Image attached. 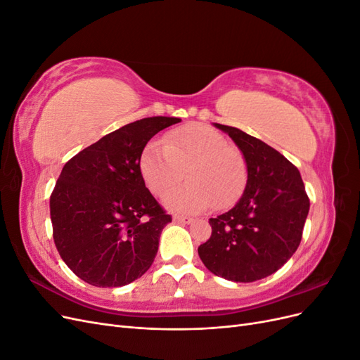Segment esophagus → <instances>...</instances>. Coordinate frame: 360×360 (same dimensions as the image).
<instances>
[{
  "label": "esophagus",
  "mask_w": 360,
  "mask_h": 360,
  "mask_svg": "<svg viewBox=\"0 0 360 360\" xmlns=\"http://www.w3.org/2000/svg\"><path fill=\"white\" fill-rule=\"evenodd\" d=\"M174 222L177 224H183V225H189L193 222L192 217H188V216H174Z\"/></svg>",
  "instance_id": "esophagus-1"
}]
</instances>
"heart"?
I'll use <instances>...</instances> for the list:
<instances>
[{
	"mask_svg": "<svg viewBox=\"0 0 360 360\" xmlns=\"http://www.w3.org/2000/svg\"><path fill=\"white\" fill-rule=\"evenodd\" d=\"M139 171L156 197L168 193L184 172L188 183L165 198L169 210L181 213H198L213 205L226 209L242 197L249 177L242 151L217 130L198 123L172 130L163 144L150 141L141 153Z\"/></svg>",
	"mask_w": 360,
	"mask_h": 360,
	"instance_id": "b5f03b06",
	"label": "heart"
}]
</instances>
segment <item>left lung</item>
Returning a JSON list of instances; mask_svg holds the SVG:
<instances>
[{"label": "left lung", "instance_id": "obj_1", "mask_svg": "<svg viewBox=\"0 0 360 360\" xmlns=\"http://www.w3.org/2000/svg\"><path fill=\"white\" fill-rule=\"evenodd\" d=\"M214 126L240 148L249 177L233 209L209 221L212 236L198 255L216 276L254 282L275 274L297 250L309 198L299 169L279 151L237 127Z\"/></svg>", "mask_w": 360, "mask_h": 360}]
</instances>
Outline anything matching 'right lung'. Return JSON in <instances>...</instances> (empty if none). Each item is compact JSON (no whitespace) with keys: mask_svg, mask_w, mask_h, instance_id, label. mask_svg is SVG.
<instances>
[{"mask_svg":"<svg viewBox=\"0 0 360 360\" xmlns=\"http://www.w3.org/2000/svg\"><path fill=\"white\" fill-rule=\"evenodd\" d=\"M176 117L136 120L105 135L64 165L51 195L53 242L73 274L94 287H123L153 264L171 222L146 188L139 158Z\"/></svg>","mask_w":360,"mask_h":360,"instance_id":"right-lung-1","label":"right lung"}]
</instances>
